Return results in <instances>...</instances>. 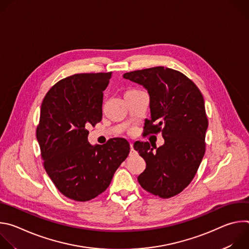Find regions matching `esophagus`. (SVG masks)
I'll use <instances>...</instances> for the list:
<instances>
[{
    "label": "esophagus",
    "instance_id": "1",
    "mask_svg": "<svg viewBox=\"0 0 249 249\" xmlns=\"http://www.w3.org/2000/svg\"><path fill=\"white\" fill-rule=\"evenodd\" d=\"M130 148H131V151H130V154L132 155V154H134V152H135V150H134V147H133V144L131 143L130 144Z\"/></svg>",
    "mask_w": 249,
    "mask_h": 249
}]
</instances>
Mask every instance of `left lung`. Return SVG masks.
<instances>
[{"mask_svg": "<svg viewBox=\"0 0 249 249\" xmlns=\"http://www.w3.org/2000/svg\"><path fill=\"white\" fill-rule=\"evenodd\" d=\"M123 77L150 94L151 119L146 120L145 136L161 132L164 139L156 151L149 142L134 144L147 163L138 181L153 195L173 197L190 184L205 155L208 119L203 95L189 78L169 68L138 70Z\"/></svg>", "mask_w": 249, "mask_h": 249, "instance_id": "obj_1", "label": "left lung"}]
</instances>
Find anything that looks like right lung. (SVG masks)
Wrapping results in <instances>:
<instances>
[{
    "mask_svg": "<svg viewBox=\"0 0 249 249\" xmlns=\"http://www.w3.org/2000/svg\"><path fill=\"white\" fill-rule=\"evenodd\" d=\"M112 73L76 74L56 83L43 98L36 138L44 168L67 198L89 201L109 186L130 145L114 138L91 146L89 125L102 118L103 90Z\"/></svg>",
    "mask_w": 249,
    "mask_h": 249,
    "instance_id": "add662e5",
    "label": "right lung"
}]
</instances>
